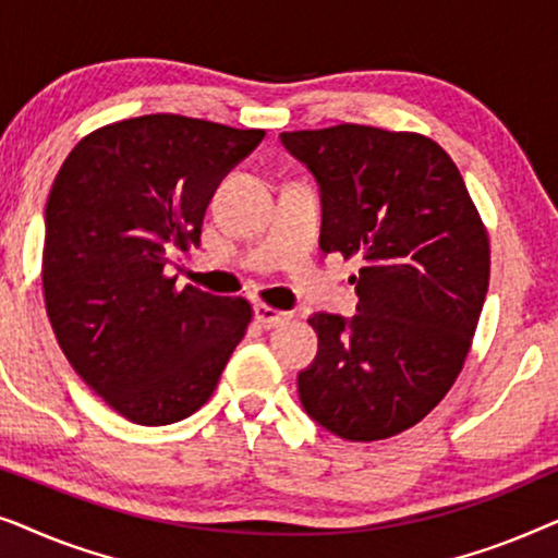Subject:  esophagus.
<instances>
[{"label":"esophagus","mask_w":558,"mask_h":558,"mask_svg":"<svg viewBox=\"0 0 558 558\" xmlns=\"http://www.w3.org/2000/svg\"><path fill=\"white\" fill-rule=\"evenodd\" d=\"M254 317H256L258 325L269 330V327L284 325L287 319H289V312L274 310V307H269V304H256V307H254Z\"/></svg>","instance_id":"1"}]
</instances>
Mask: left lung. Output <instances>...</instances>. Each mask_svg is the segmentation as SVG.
<instances>
[{"label":"left lung","instance_id":"8db88e82","mask_svg":"<svg viewBox=\"0 0 558 558\" xmlns=\"http://www.w3.org/2000/svg\"><path fill=\"white\" fill-rule=\"evenodd\" d=\"M279 140L319 185V248L361 258L357 315L310 317L319 348L300 401L340 439H388L460 376L490 281L487 231L452 157L422 134L340 124Z\"/></svg>","mask_w":558,"mask_h":558}]
</instances>
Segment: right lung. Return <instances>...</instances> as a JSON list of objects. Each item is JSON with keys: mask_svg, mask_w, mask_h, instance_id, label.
<instances>
[{"mask_svg": "<svg viewBox=\"0 0 558 558\" xmlns=\"http://www.w3.org/2000/svg\"><path fill=\"white\" fill-rule=\"evenodd\" d=\"M262 140V129L149 113L83 136L52 182L43 248L52 332L129 422L195 414L246 335V300L178 289L165 266L201 243L220 180Z\"/></svg>", "mask_w": 558, "mask_h": 558, "instance_id": "add662e5", "label": "right lung"}]
</instances>
